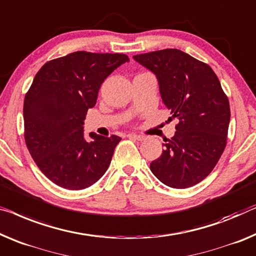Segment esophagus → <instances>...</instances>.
Here are the masks:
<instances>
[{
  "instance_id": "34e87169",
  "label": "esophagus",
  "mask_w": 256,
  "mask_h": 256,
  "mask_svg": "<svg viewBox=\"0 0 256 256\" xmlns=\"http://www.w3.org/2000/svg\"><path fill=\"white\" fill-rule=\"evenodd\" d=\"M128 136H130V138H133V139H136V140H138V141H144V139H146V136H140V134H133V133H131V134H128Z\"/></svg>"
}]
</instances>
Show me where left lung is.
Wrapping results in <instances>:
<instances>
[{
	"label": "left lung",
	"mask_w": 256,
	"mask_h": 256,
	"mask_svg": "<svg viewBox=\"0 0 256 256\" xmlns=\"http://www.w3.org/2000/svg\"><path fill=\"white\" fill-rule=\"evenodd\" d=\"M158 80L163 104L179 120L164 150L150 163L158 180L188 188L212 172L226 146L230 104L212 68L179 49L133 56ZM171 118V117H170Z\"/></svg>",
	"instance_id": "left-lung-1"
}]
</instances>
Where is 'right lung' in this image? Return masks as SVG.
<instances>
[{"instance_id": "obj_1", "label": "right lung", "mask_w": 256, "mask_h": 256, "mask_svg": "<svg viewBox=\"0 0 256 256\" xmlns=\"http://www.w3.org/2000/svg\"><path fill=\"white\" fill-rule=\"evenodd\" d=\"M125 54L74 52L44 64L24 98V136L46 177L66 190L93 185L108 169L118 136L84 138L87 110L101 84L125 62Z\"/></svg>"}]
</instances>
